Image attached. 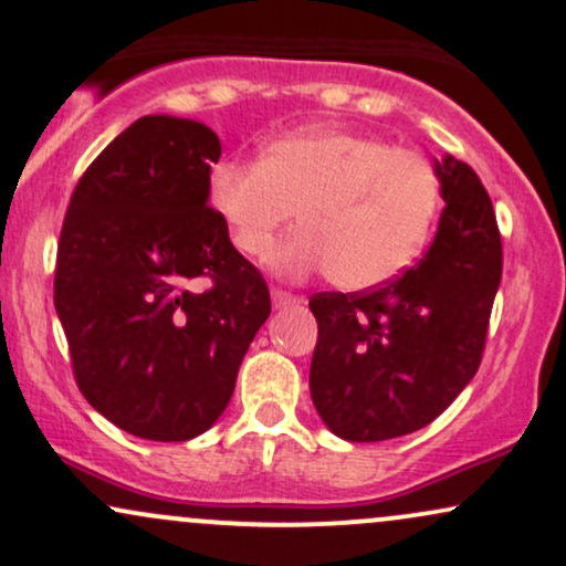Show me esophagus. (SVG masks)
<instances>
[{
  "label": "esophagus",
  "mask_w": 566,
  "mask_h": 566,
  "mask_svg": "<svg viewBox=\"0 0 566 566\" xmlns=\"http://www.w3.org/2000/svg\"><path fill=\"white\" fill-rule=\"evenodd\" d=\"M271 303H274V307H290V305L303 303V297L292 295V292H284V290H271Z\"/></svg>",
  "instance_id": "34e87169"
}]
</instances>
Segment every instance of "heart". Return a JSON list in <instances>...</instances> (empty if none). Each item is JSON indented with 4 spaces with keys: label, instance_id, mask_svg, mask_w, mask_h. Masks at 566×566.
<instances>
[{
    "label": "heart",
    "instance_id": "1",
    "mask_svg": "<svg viewBox=\"0 0 566 566\" xmlns=\"http://www.w3.org/2000/svg\"><path fill=\"white\" fill-rule=\"evenodd\" d=\"M209 198L234 245L253 259L269 253L297 211L303 227L271 266L295 279L328 271L336 287L360 292L418 259L439 209V177L410 148L313 125L271 140L261 159L217 161Z\"/></svg>",
    "mask_w": 566,
    "mask_h": 566
}]
</instances>
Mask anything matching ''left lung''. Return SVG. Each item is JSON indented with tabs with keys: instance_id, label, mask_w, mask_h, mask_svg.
<instances>
[{
	"instance_id": "8db88e82",
	"label": "left lung",
	"mask_w": 566,
	"mask_h": 566,
	"mask_svg": "<svg viewBox=\"0 0 566 566\" xmlns=\"http://www.w3.org/2000/svg\"><path fill=\"white\" fill-rule=\"evenodd\" d=\"M443 211L426 255L368 292L311 297L318 342L313 405L345 441H386L431 423L481 366L502 282V238L478 175L433 161Z\"/></svg>"
}]
</instances>
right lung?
Wrapping results in <instances>:
<instances>
[{
  "mask_svg": "<svg viewBox=\"0 0 566 566\" xmlns=\"http://www.w3.org/2000/svg\"><path fill=\"white\" fill-rule=\"evenodd\" d=\"M219 156L211 127L148 114L96 156L64 213L54 307L75 381L106 420L148 441L217 423L271 313L261 271L209 206Z\"/></svg>",
  "mask_w": 566,
  "mask_h": 566,
  "instance_id": "obj_1",
  "label": "right lung"
}]
</instances>
